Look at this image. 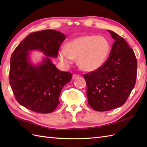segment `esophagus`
<instances>
[{
    "label": "esophagus",
    "instance_id": "esophagus-1",
    "mask_svg": "<svg viewBox=\"0 0 147 147\" xmlns=\"http://www.w3.org/2000/svg\"><path fill=\"white\" fill-rule=\"evenodd\" d=\"M80 76L78 75V74H73V76H72V78H73V80H75L76 78H79Z\"/></svg>",
    "mask_w": 147,
    "mask_h": 147
}]
</instances>
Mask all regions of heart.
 I'll return each instance as SVG.
<instances>
[{
  "mask_svg": "<svg viewBox=\"0 0 147 147\" xmlns=\"http://www.w3.org/2000/svg\"><path fill=\"white\" fill-rule=\"evenodd\" d=\"M110 52V43L104 36L85 35L78 37L59 51V57L66 65L73 59L85 71H93L100 67Z\"/></svg>",
  "mask_w": 147,
  "mask_h": 147,
  "instance_id": "1",
  "label": "heart"
}]
</instances>
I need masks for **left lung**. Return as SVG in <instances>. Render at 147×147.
<instances>
[{"label":"left lung","mask_w":147,"mask_h":147,"mask_svg":"<svg viewBox=\"0 0 147 147\" xmlns=\"http://www.w3.org/2000/svg\"><path fill=\"white\" fill-rule=\"evenodd\" d=\"M108 32L115 42L107 60L98 69L83 74L88 104L100 112L123 105L136 80L137 60L133 49L123 37Z\"/></svg>","instance_id":"obj_1"}]
</instances>
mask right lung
Returning a JSON list of instances; mask_svg holds the SVG:
<instances>
[{
  "instance_id": "obj_1",
  "label": "right lung",
  "mask_w": 147,
  "mask_h": 147,
  "mask_svg": "<svg viewBox=\"0 0 147 147\" xmlns=\"http://www.w3.org/2000/svg\"><path fill=\"white\" fill-rule=\"evenodd\" d=\"M64 34L45 30L28 35L11 55L9 83L20 105L38 113L52 112L59 104L62 88L69 82L72 74L61 71L49 57H57ZM36 49L46 57L41 64L33 66L28 59L29 51Z\"/></svg>"
}]
</instances>
